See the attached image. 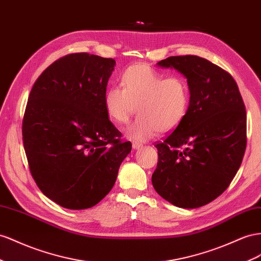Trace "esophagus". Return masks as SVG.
<instances>
[{
	"instance_id": "obj_1",
	"label": "esophagus",
	"mask_w": 261,
	"mask_h": 261,
	"mask_svg": "<svg viewBox=\"0 0 261 261\" xmlns=\"http://www.w3.org/2000/svg\"><path fill=\"white\" fill-rule=\"evenodd\" d=\"M143 145L140 144V143H137V142H133V148L134 149H139L140 147H142Z\"/></svg>"
}]
</instances>
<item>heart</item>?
Returning <instances> with one entry per match:
<instances>
[{"label":"heart","instance_id":"heart-1","mask_svg":"<svg viewBox=\"0 0 261 261\" xmlns=\"http://www.w3.org/2000/svg\"><path fill=\"white\" fill-rule=\"evenodd\" d=\"M121 86L111 87L104 96V107L111 121L126 124L136 112L138 116L125 135L144 142L157 132H170L186 118L191 102V90L182 75H168L146 65H133L124 70Z\"/></svg>","mask_w":261,"mask_h":261}]
</instances>
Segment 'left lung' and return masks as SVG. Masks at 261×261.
Here are the masks:
<instances>
[{"mask_svg": "<svg viewBox=\"0 0 261 261\" xmlns=\"http://www.w3.org/2000/svg\"><path fill=\"white\" fill-rule=\"evenodd\" d=\"M157 65L186 76L191 102L182 123L156 145L152 186L175 206L200 207L228 188L242 165L247 144L245 104L233 76L206 59L174 56Z\"/></svg>", "mask_w": 261, "mask_h": 261, "instance_id": "left-lung-1", "label": "left lung"}]
</instances>
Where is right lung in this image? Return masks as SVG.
I'll list each match as a JSON object with an SVG mask.
<instances>
[{"mask_svg":"<svg viewBox=\"0 0 261 261\" xmlns=\"http://www.w3.org/2000/svg\"><path fill=\"white\" fill-rule=\"evenodd\" d=\"M114 66L112 58L67 55L39 75L28 97L22 127L28 166L40 191L62 207L100 202L132 150L104 107Z\"/></svg>","mask_w":261,"mask_h":261,"instance_id":"1","label":"right lung"}]
</instances>
